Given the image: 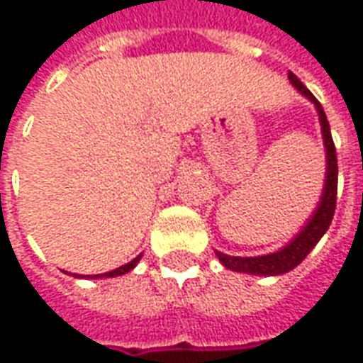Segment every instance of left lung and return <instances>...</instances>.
Returning a JSON list of instances; mask_svg holds the SVG:
<instances>
[{
    "instance_id": "8db88e82",
    "label": "left lung",
    "mask_w": 363,
    "mask_h": 363,
    "mask_svg": "<svg viewBox=\"0 0 363 363\" xmlns=\"http://www.w3.org/2000/svg\"><path fill=\"white\" fill-rule=\"evenodd\" d=\"M289 79H291L292 86L301 92V94H304L316 106V110H318L322 138H324V148H326V179H324L322 197H320L318 207L314 209V213L308 219V223L304 225L301 229V233L296 235L286 247H282L281 251L271 255H261V257H231V255H225L221 251H215V255L219 257L221 264L227 267L229 271L259 274V277H274V274H284V272L292 271L316 247V243L322 239V235L328 231L330 223H332V217H334L336 196H338V160H336L334 140H332V134H330V124L328 120H326L322 104L296 79V74L289 72Z\"/></svg>"
}]
</instances>
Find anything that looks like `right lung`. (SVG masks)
<instances>
[{
    "label": "right lung",
    "mask_w": 363,
    "mask_h": 363,
    "mask_svg": "<svg viewBox=\"0 0 363 363\" xmlns=\"http://www.w3.org/2000/svg\"><path fill=\"white\" fill-rule=\"evenodd\" d=\"M140 257H142V255H138L134 261H130V262H126V264L118 267V269H114V271L102 272V274H94V277L91 274V277H86V279H108V277H120V274H126V272H130L132 269H134V267H136V264H138ZM72 277H77V274H72Z\"/></svg>",
    "instance_id": "1"
}]
</instances>
